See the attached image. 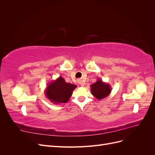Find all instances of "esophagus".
Returning a JSON list of instances; mask_svg holds the SVG:
<instances>
[{
  "instance_id": "obj_1",
  "label": "esophagus",
  "mask_w": 155,
  "mask_h": 155,
  "mask_svg": "<svg viewBox=\"0 0 155 155\" xmlns=\"http://www.w3.org/2000/svg\"><path fill=\"white\" fill-rule=\"evenodd\" d=\"M78 81H79V83L81 84V86H84V85H85V83H84L83 82H82L81 80H78Z\"/></svg>"
}]
</instances>
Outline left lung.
<instances>
[{"label":"left lung","instance_id":"obj_1","mask_svg":"<svg viewBox=\"0 0 155 155\" xmlns=\"http://www.w3.org/2000/svg\"><path fill=\"white\" fill-rule=\"evenodd\" d=\"M91 91L92 94L97 100H100L110 94L112 88L109 83L104 82L100 79H97L96 82L91 85Z\"/></svg>","mask_w":155,"mask_h":155}]
</instances>
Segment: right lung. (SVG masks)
<instances>
[{"mask_svg":"<svg viewBox=\"0 0 155 155\" xmlns=\"http://www.w3.org/2000/svg\"><path fill=\"white\" fill-rule=\"evenodd\" d=\"M76 87V85L67 83L61 76H59L48 83L45 94L46 97L54 104H65L69 101L72 92Z\"/></svg>","mask_w":155,"mask_h":155,"instance_id":"1","label":"right lung"}]
</instances>
